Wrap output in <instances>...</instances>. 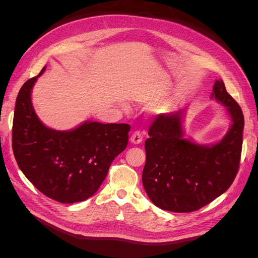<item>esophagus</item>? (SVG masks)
Returning a JSON list of instances; mask_svg holds the SVG:
<instances>
[{
    "label": "esophagus",
    "mask_w": 258,
    "mask_h": 258,
    "mask_svg": "<svg viewBox=\"0 0 258 258\" xmlns=\"http://www.w3.org/2000/svg\"><path fill=\"white\" fill-rule=\"evenodd\" d=\"M143 141V136L140 131H135L130 137V142L134 144H140Z\"/></svg>",
    "instance_id": "34e87169"
}]
</instances>
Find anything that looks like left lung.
I'll return each mask as SVG.
<instances>
[{
  "label": "left lung",
  "instance_id": "1",
  "mask_svg": "<svg viewBox=\"0 0 258 258\" xmlns=\"http://www.w3.org/2000/svg\"><path fill=\"white\" fill-rule=\"evenodd\" d=\"M212 98L227 108L232 124L220 142L200 145L184 138V111L160 114L148 130L142 182L148 198L162 210L197 211L227 190L240 165L244 117L222 80Z\"/></svg>",
  "mask_w": 258,
  "mask_h": 258
}]
</instances>
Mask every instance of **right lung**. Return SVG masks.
<instances>
[{
    "label": "right lung",
    "mask_w": 258,
    "mask_h": 258,
    "mask_svg": "<svg viewBox=\"0 0 258 258\" xmlns=\"http://www.w3.org/2000/svg\"><path fill=\"white\" fill-rule=\"evenodd\" d=\"M37 76L22 85L13 120V152L18 167L45 196L61 204L91 197L111 163L128 144V123L85 121L69 131L46 127L31 101Z\"/></svg>",
    "instance_id": "obj_1"
}]
</instances>
